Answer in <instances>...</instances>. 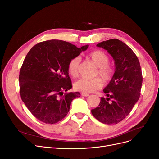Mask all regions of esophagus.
<instances>
[{"instance_id":"34e87169","label":"esophagus","mask_w":159,"mask_h":159,"mask_svg":"<svg viewBox=\"0 0 159 159\" xmlns=\"http://www.w3.org/2000/svg\"><path fill=\"white\" fill-rule=\"evenodd\" d=\"M81 95L82 96H84V97H88V96H89L88 93H82Z\"/></svg>"}]
</instances>
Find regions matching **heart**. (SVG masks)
Instances as JSON below:
<instances>
[{"label":"heart","instance_id":"heart-1","mask_svg":"<svg viewBox=\"0 0 159 159\" xmlns=\"http://www.w3.org/2000/svg\"><path fill=\"white\" fill-rule=\"evenodd\" d=\"M86 57L98 67L95 76L101 77L106 83L112 80L115 74V68L109 63L110 57L106 53L102 50H95L88 53ZM80 63V59L78 57H73L68 62L67 68L69 74L73 78H76L78 75ZM100 79H80L74 84V88L77 91L85 93L93 92L102 88L103 81Z\"/></svg>","mask_w":159,"mask_h":159}]
</instances>
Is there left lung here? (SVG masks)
<instances>
[{
  "mask_svg": "<svg viewBox=\"0 0 159 159\" xmlns=\"http://www.w3.org/2000/svg\"><path fill=\"white\" fill-rule=\"evenodd\" d=\"M97 46L107 50L115 60L113 78L103 89L107 98L91 113L101 123L117 124L131 111L141 95L143 75L137 56L130 48L118 39L99 43Z\"/></svg>",
  "mask_w": 159,
  "mask_h": 159,
  "instance_id": "left-lung-1",
  "label": "left lung"
}]
</instances>
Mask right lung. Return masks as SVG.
Instances as JSON below:
<instances>
[{
	"instance_id": "add662e5",
	"label": "right lung",
	"mask_w": 159,
	"mask_h": 159,
	"mask_svg": "<svg viewBox=\"0 0 159 159\" xmlns=\"http://www.w3.org/2000/svg\"><path fill=\"white\" fill-rule=\"evenodd\" d=\"M88 47L50 40L38 43L28 52L19 74L20 94L39 121L48 124L61 121L69 112L71 101L80 97L79 92H66L72 87L67 66Z\"/></svg>"
}]
</instances>
